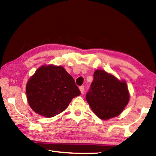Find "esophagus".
<instances>
[{
  "label": "esophagus",
  "instance_id": "1",
  "mask_svg": "<svg viewBox=\"0 0 156 156\" xmlns=\"http://www.w3.org/2000/svg\"><path fill=\"white\" fill-rule=\"evenodd\" d=\"M79 89H80L81 94H83V93H84V86H80V87H79Z\"/></svg>",
  "mask_w": 156,
  "mask_h": 156
}]
</instances>
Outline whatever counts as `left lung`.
<instances>
[{
	"label": "left lung",
	"instance_id": "8db88e82",
	"mask_svg": "<svg viewBox=\"0 0 156 156\" xmlns=\"http://www.w3.org/2000/svg\"><path fill=\"white\" fill-rule=\"evenodd\" d=\"M86 99L93 112L100 118L107 120L122 112L129 102V94L125 82L98 69L94 73Z\"/></svg>",
	"mask_w": 156,
	"mask_h": 156
}]
</instances>
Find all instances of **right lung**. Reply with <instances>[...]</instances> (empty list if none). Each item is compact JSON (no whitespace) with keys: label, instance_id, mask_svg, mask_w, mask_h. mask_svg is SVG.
<instances>
[{"label":"right lung","instance_id":"right-lung-1","mask_svg":"<svg viewBox=\"0 0 156 156\" xmlns=\"http://www.w3.org/2000/svg\"><path fill=\"white\" fill-rule=\"evenodd\" d=\"M29 105L34 112L51 118L67 109L80 91L74 79L62 66H43L37 69L26 86Z\"/></svg>","mask_w":156,"mask_h":156}]
</instances>
